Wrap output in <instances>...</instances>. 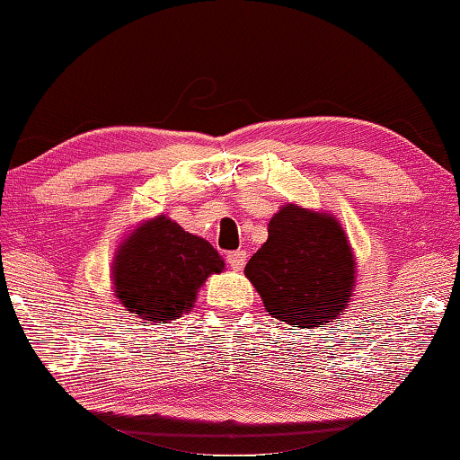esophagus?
Returning a JSON list of instances; mask_svg holds the SVG:
<instances>
[{
	"label": "esophagus",
	"mask_w": 460,
	"mask_h": 460,
	"mask_svg": "<svg viewBox=\"0 0 460 460\" xmlns=\"http://www.w3.org/2000/svg\"><path fill=\"white\" fill-rule=\"evenodd\" d=\"M245 260H247V253H245L243 250H237V252L227 253V264H229L233 270H243Z\"/></svg>",
	"instance_id": "obj_1"
}]
</instances>
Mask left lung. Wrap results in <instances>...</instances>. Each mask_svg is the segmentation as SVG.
Masks as SVG:
<instances>
[{"label":"left lung","mask_w":460,"mask_h":460,"mask_svg":"<svg viewBox=\"0 0 460 460\" xmlns=\"http://www.w3.org/2000/svg\"><path fill=\"white\" fill-rule=\"evenodd\" d=\"M352 247L330 213L287 204L245 266L268 315L301 330L325 327L346 311L356 287Z\"/></svg>","instance_id":"left-lung-1"}]
</instances>
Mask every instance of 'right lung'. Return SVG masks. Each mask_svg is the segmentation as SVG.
Segmentation results:
<instances>
[{
	"instance_id": "1",
	"label": "right lung",
	"mask_w": 460,
	"mask_h": 460,
	"mask_svg": "<svg viewBox=\"0 0 460 460\" xmlns=\"http://www.w3.org/2000/svg\"><path fill=\"white\" fill-rule=\"evenodd\" d=\"M225 261L207 239L159 215L119 245L112 284L120 305L145 322L165 323L194 307L199 288Z\"/></svg>"
}]
</instances>
